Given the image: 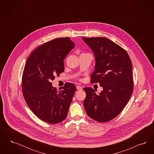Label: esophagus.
Returning a JSON list of instances; mask_svg holds the SVG:
<instances>
[{
  "label": "esophagus",
  "instance_id": "1",
  "mask_svg": "<svg viewBox=\"0 0 154 154\" xmlns=\"http://www.w3.org/2000/svg\"><path fill=\"white\" fill-rule=\"evenodd\" d=\"M76 88H77V89L79 90H82V88L81 86H77Z\"/></svg>",
  "mask_w": 154,
  "mask_h": 154
}]
</instances>
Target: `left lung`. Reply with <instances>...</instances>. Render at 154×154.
Instances as JSON below:
<instances>
[{"label":"left lung","mask_w":154,"mask_h":154,"mask_svg":"<svg viewBox=\"0 0 154 154\" xmlns=\"http://www.w3.org/2000/svg\"><path fill=\"white\" fill-rule=\"evenodd\" d=\"M94 52L95 68L90 82L103 88L97 95L93 89L84 88V106L95 121L106 122L117 116L129 102L133 91L132 64L127 52L104 37L82 38Z\"/></svg>","instance_id":"1"}]
</instances>
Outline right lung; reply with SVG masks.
<instances>
[{
  "label": "right lung",
  "instance_id": "right-lung-1",
  "mask_svg": "<svg viewBox=\"0 0 154 154\" xmlns=\"http://www.w3.org/2000/svg\"><path fill=\"white\" fill-rule=\"evenodd\" d=\"M75 46L70 38H59L37 47L24 66L21 86L28 107L42 121L55 124L67 116L76 87L70 82L57 90L51 81L64 70V59Z\"/></svg>",
  "mask_w": 154,
  "mask_h": 154
}]
</instances>
